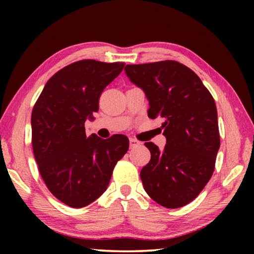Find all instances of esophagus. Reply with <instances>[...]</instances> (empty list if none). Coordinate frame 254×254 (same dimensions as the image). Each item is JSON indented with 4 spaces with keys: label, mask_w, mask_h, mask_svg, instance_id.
I'll use <instances>...</instances> for the list:
<instances>
[{
    "label": "esophagus",
    "mask_w": 254,
    "mask_h": 254,
    "mask_svg": "<svg viewBox=\"0 0 254 254\" xmlns=\"http://www.w3.org/2000/svg\"><path fill=\"white\" fill-rule=\"evenodd\" d=\"M142 143L140 142V141H137L136 139H133V137H131L130 139V147L133 148V147H137V145H141Z\"/></svg>",
    "instance_id": "34e87169"
}]
</instances>
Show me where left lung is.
I'll return each mask as SVG.
<instances>
[{"label":"left lung","instance_id":"obj_1","mask_svg":"<svg viewBox=\"0 0 254 254\" xmlns=\"http://www.w3.org/2000/svg\"><path fill=\"white\" fill-rule=\"evenodd\" d=\"M124 70L148 98L149 118L163 120L167 140L162 150L144 143L151 153L140 173L144 190L163 207H182L213 175L220 149L214 98L194 71L174 60L127 65Z\"/></svg>","mask_w":254,"mask_h":254}]
</instances>
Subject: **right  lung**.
<instances>
[{
    "label": "right lung",
    "instance_id": "obj_1",
    "mask_svg": "<svg viewBox=\"0 0 254 254\" xmlns=\"http://www.w3.org/2000/svg\"><path fill=\"white\" fill-rule=\"evenodd\" d=\"M124 63L80 60L51 77L31 115L32 148L45 184L56 198L80 208L106 190L128 139L115 134L87 137L86 120L94 121L98 98L121 74Z\"/></svg>",
    "mask_w": 254,
    "mask_h": 254
}]
</instances>
